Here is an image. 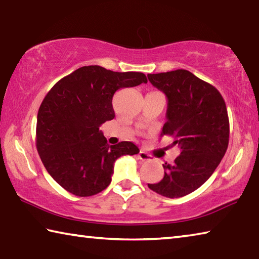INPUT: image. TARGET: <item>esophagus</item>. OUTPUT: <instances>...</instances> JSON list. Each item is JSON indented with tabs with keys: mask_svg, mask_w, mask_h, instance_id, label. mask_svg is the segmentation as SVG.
I'll list each match as a JSON object with an SVG mask.
<instances>
[{
	"mask_svg": "<svg viewBox=\"0 0 259 259\" xmlns=\"http://www.w3.org/2000/svg\"><path fill=\"white\" fill-rule=\"evenodd\" d=\"M138 157L142 159V161H150V159H152V156H150V155H148L147 153L143 152V150H140V152H139Z\"/></svg>",
	"mask_w": 259,
	"mask_h": 259,
	"instance_id": "1",
	"label": "esophagus"
}]
</instances>
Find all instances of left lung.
Listing matches in <instances>:
<instances>
[{
  "instance_id": "left-lung-1",
  "label": "left lung",
  "mask_w": 259,
  "mask_h": 259,
  "mask_svg": "<svg viewBox=\"0 0 259 259\" xmlns=\"http://www.w3.org/2000/svg\"><path fill=\"white\" fill-rule=\"evenodd\" d=\"M167 98L161 136H171L180 148L173 164H163L164 177L148 188L168 198L183 197L204 185L219 166L229 145V116L222 95L188 70L147 74Z\"/></svg>"
}]
</instances>
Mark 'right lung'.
<instances>
[{
	"mask_svg": "<svg viewBox=\"0 0 259 259\" xmlns=\"http://www.w3.org/2000/svg\"><path fill=\"white\" fill-rule=\"evenodd\" d=\"M143 82V72L88 65L48 93L37 114L36 146L50 176L65 190L79 197L98 194L111 183L116 159L139 153L131 142L109 145L100 126L114 119V93Z\"/></svg>",
	"mask_w": 259,
	"mask_h": 259,
	"instance_id": "right-lung-1",
	"label": "right lung"
}]
</instances>
